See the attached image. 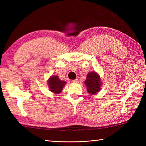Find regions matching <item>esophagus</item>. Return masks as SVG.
Instances as JSON below:
<instances>
[{"instance_id": "1", "label": "esophagus", "mask_w": 146, "mask_h": 146, "mask_svg": "<svg viewBox=\"0 0 146 146\" xmlns=\"http://www.w3.org/2000/svg\"><path fill=\"white\" fill-rule=\"evenodd\" d=\"M72 82H73V83H78V82H79V80H78V79L73 80H72Z\"/></svg>"}]
</instances>
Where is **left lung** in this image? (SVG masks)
Segmentation results:
<instances>
[{
  "mask_svg": "<svg viewBox=\"0 0 146 146\" xmlns=\"http://www.w3.org/2000/svg\"><path fill=\"white\" fill-rule=\"evenodd\" d=\"M84 83L86 85V90L89 94L95 95L100 91L102 80L100 75L95 71H92L87 74Z\"/></svg>",
  "mask_w": 146,
  "mask_h": 146,
  "instance_id": "obj_1",
  "label": "left lung"
}]
</instances>
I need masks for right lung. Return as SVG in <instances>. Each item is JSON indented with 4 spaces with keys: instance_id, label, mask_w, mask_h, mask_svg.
<instances>
[{
    "instance_id": "add662e5",
    "label": "right lung",
    "mask_w": 146,
    "mask_h": 146,
    "mask_svg": "<svg viewBox=\"0 0 146 146\" xmlns=\"http://www.w3.org/2000/svg\"><path fill=\"white\" fill-rule=\"evenodd\" d=\"M47 83L49 90L54 94H60L66 82L62 81L57 75H52L48 80Z\"/></svg>"
}]
</instances>
